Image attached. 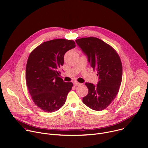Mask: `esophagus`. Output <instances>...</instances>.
<instances>
[{
  "instance_id": "1",
  "label": "esophagus",
  "mask_w": 148,
  "mask_h": 148,
  "mask_svg": "<svg viewBox=\"0 0 148 148\" xmlns=\"http://www.w3.org/2000/svg\"><path fill=\"white\" fill-rule=\"evenodd\" d=\"M81 83H79V82H74V85L75 86H79V85H81Z\"/></svg>"
}]
</instances>
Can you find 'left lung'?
<instances>
[{
    "label": "left lung",
    "instance_id": "1",
    "mask_svg": "<svg viewBox=\"0 0 148 148\" xmlns=\"http://www.w3.org/2000/svg\"><path fill=\"white\" fill-rule=\"evenodd\" d=\"M75 42L87 56L91 67L97 71L99 78L96 86L86 83L88 93L82 98L83 103L93 110L102 111L118 93L122 77L120 57L111 46L98 38H81Z\"/></svg>",
    "mask_w": 148,
    "mask_h": 148
}]
</instances>
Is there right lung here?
Masks as SVG:
<instances>
[{"mask_svg": "<svg viewBox=\"0 0 148 148\" xmlns=\"http://www.w3.org/2000/svg\"><path fill=\"white\" fill-rule=\"evenodd\" d=\"M75 47L73 40L54 39L44 42L29 55L27 87L34 103L45 112L56 111L66 102L73 84L63 81L58 70L64 64L65 53Z\"/></svg>", "mask_w": 148, "mask_h": 148, "instance_id": "right-lung-1", "label": "right lung"}]
</instances>
